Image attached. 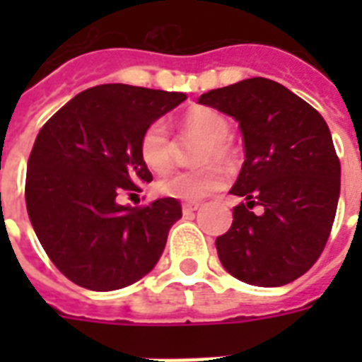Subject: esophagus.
Returning <instances> with one entry per match:
<instances>
[{
  "instance_id": "1",
  "label": "esophagus",
  "mask_w": 362,
  "mask_h": 362,
  "mask_svg": "<svg viewBox=\"0 0 362 362\" xmlns=\"http://www.w3.org/2000/svg\"><path fill=\"white\" fill-rule=\"evenodd\" d=\"M199 206H201L199 203H184L182 204V210H184V214H187V212H195V210H199Z\"/></svg>"
}]
</instances>
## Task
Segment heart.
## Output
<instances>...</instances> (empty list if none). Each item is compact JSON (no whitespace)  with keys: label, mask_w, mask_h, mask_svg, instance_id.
<instances>
[{"label":"heart","mask_w":362,"mask_h":362,"mask_svg":"<svg viewBox=\"0 0 362 362\" xmlns=\"http://www.w3.org/2000/svg\"><path fill=\"white\" fill-rule=\"evenodd\" d=\"M184 133L187 136L201 139L203 144L199 146L195 161L204 163L197 169L175 170L161 176L156 184L161 195L175 197L187 203H195L209 197L210 193L218 192L226 184V173L220 165L231 161V125L226 116L209 107H193L184 115ZM139 153L142 163L153 173H165L173 163V139L170 129L165 120H153L148 125L139 141Z\"/></svg>","instance_id":"1"}]
</instances>
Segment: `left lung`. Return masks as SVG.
<instances>
[{"mask_svg": "<svg viewBox=\"0 0 362 362\" xmlns=\"http://www.w3.org/2000/svg\"><path fill=\"white\" fill-rule=\"evenodd\" d=\"M199 103L238 122L246 152L231 187L246 203L216 238L223 269L250 286L297 280L321 255L337 216L340 161L329 125L291 90L261 76L210 90Z\"/></svg>", "mask_w": 362, "mask_h": 362, "instance_id": "left-lung-1", "label": "left lung"}]
</instances>
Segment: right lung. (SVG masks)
Wrapping results in <instances>:
<instances>
[{
	"label": "right lung",
	"mask_w": 362,
	"mask_h": 362,
	"mask_svg": "<svg viewBox=\"0 0 362 362\" xmlns=\"http://www.w3.org/2000/svg\"><path fill=\"white\" fill-rule=\"evenodd\" d=\"M186 93L103 84L71 99L42 125L25 175V206L58 270L76 286L115 291L156 267L182 218L173 197L133 209L116 201L152 180L139 141Z\"/></svg>",
	"instance_id": "1"
}]
</instances>
